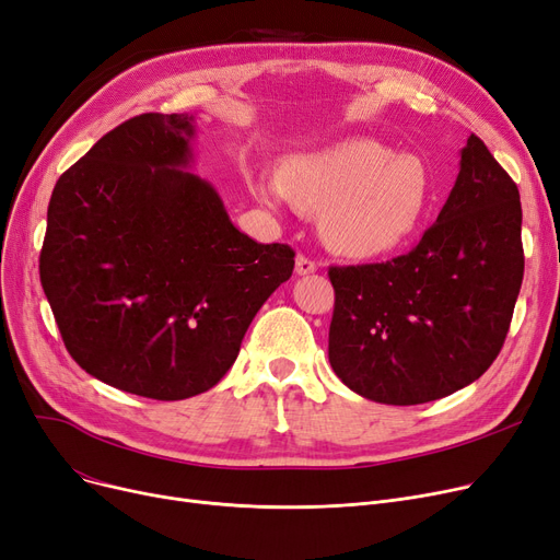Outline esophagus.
Returning <instances> with one entry per match:
<instances>
[{"label": "esophagus", "instance_id": "34e87169", "mask_svg": "<svg viewBox=\"0 0 560 560\" xmlns=\"http://www.w3.org/2000/svg\"><path fill=\"white\" fill-rule=\"evenodd\" d=\"M315 270H318V262H315V260L308 258V256H304V254L298 256V260H295V272H298V275H311V272H315Z\"/></svg>", "mask_w": 560, "mask_h": 560}]
</instances>
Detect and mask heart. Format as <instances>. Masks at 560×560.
<instances>
[{"label": "heart", "mask_w": 560, "mask_h": 560, "mask_svg": "<svg viewBox=\"0 0 560 560\" xmlns=\"http://www.w3.org/2000/svg\"><path fill=\"white\" fill-rule=\"evenodd\" d=\"M256 191L267 206L290 199L306 212H320L325 245L357 258L400 247L432 206L425 164L417 155H396L373 139H352L288 160L281 180H260Z\"/></svg>", "instance_id": "heart-1"}]
</instances>
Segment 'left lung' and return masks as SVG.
<instances>
[{
  "label": "left lung",
  "instance_id": "left-lung-1",
  "mask_svg": "<svg viewBox=\"0 0 560 560\" xmlns=\"http://www.w3.org/2000/svg\"><path fill=\"white\" fill-rule=\"evenodd\" d=\"M522 277L520 189L471 135L448 199L415 249L329 267L331 369L384 405L451 396L501 352Z\"/></svg>",
  "mask_w": 560,
  "mask_h": 560
}]
</instances>
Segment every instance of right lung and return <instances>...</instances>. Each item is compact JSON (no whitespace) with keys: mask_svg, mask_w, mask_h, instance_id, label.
I'll return each mask as SVG.
<instances>
[{"mask_svg":"<svg viewBox=\"0 0 560 560\" xmlns=\"http://www.w3.org/2000/svg\"><path fill=\"white\" fill-rule=\"evenodd\" d=\"M194 116L141 114L61 174L40 283L63 346L120 392L185 400L220 382L295 252L240 233L185 172Z\"/></svg>","mask_w":560,"mask_h":560,"instance_id":"obj_1","label":"right lung"}]
</instances>
